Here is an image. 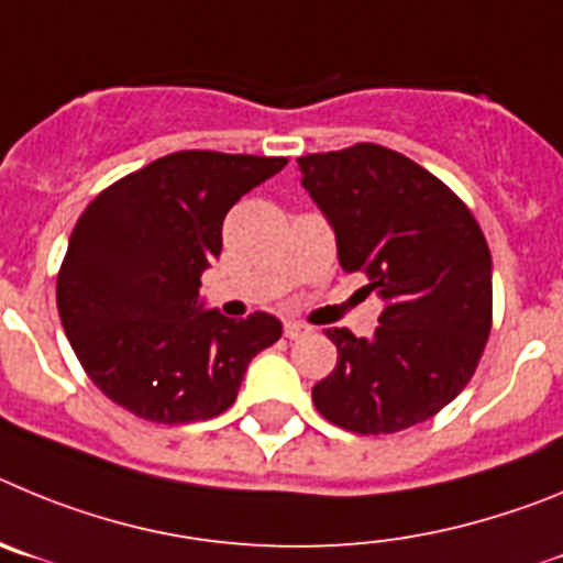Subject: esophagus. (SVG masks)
<instances>
[{"label": "esophagus", "instance_id": "esophagus-1", "mask_svg": "<svg viewBox=\"0 0 563 563\" xmlns=\"http://www.w3.org/2000/svg\"><path fill=\"white\" fill-rule=\"evenodd\" d=\"M283 331H286L288 339H302V336H308V331H311V328L302 325V322H291V319H288L286 325H283Z\"/></svg>", "mask_w": 563, "mask_h": 563}]
</instances>
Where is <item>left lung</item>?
<instances>
[{
  "label": "left lung",
  "instance_id": "obj_1",
  "mask_svg": "<svg viewBox=\"0 0 563 563\" xmlns=\"http://www.w3.org/2000/svg\"><path fill=\"white\" fill-rule=\"evenodd\" d=\"M302 187L336 235L344 272L384 302L376 333L328 328L339 358L313 384L322 418L389 434L452 404L490 333V252L468 207L418 162L373 143L297 159Z\"/></svg>",
  "mask_w": 563,
  "mask_h": 563
}]
</instances>
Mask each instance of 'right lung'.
Masks as SVG:
<instances>
[{
	"label": "right lung",
	"mask_w": 563,
	"mask_h": 563,
	"mask_svg": "<svg viewBox=\"0 0 563 563\" xmlns=\"http://www.w3.org/2000/svg\"><path fill=\"white\" fill-rule=\"evenodd\" d=\"M286 168L283 156L179 151L106 187L69 235L60 325L95 387L156 423H194L235 401L280 319H230L199 297L227 212Z\"/></svg>",
	"instance_id": "1"
}]
</instances>
